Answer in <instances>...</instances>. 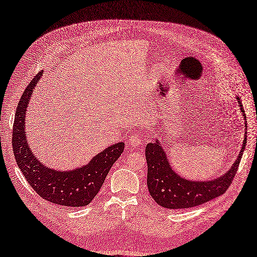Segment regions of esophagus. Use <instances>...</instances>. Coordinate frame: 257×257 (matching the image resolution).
I'll return each mask as SVG.
<instances>
[{
  "label": "esophagus",
  "instance_id": "1",
  "mask_svg": "<svg viewBox=\"0 0 257 257\" xmlns=\"http://www.w3.org/2000/svg\"><path fill=\"white\" fill-rule=\"evenodd\" d=\"M141 143H143V137H141L139 134H135L133 135L130 140H128V145L131 147H134V148H137L138 146L141 145Z\"/></svg>",
  "mask_w": 257,
  "mask_h": 257
}]
</instances>
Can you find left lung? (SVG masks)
Masks as SVG:
<instances>
[{
  "instance_id": "obj_1",
  "label": "left lung",
  "mask_w": 257,
  "mask_h": 257,
  "mask_svg": "<svg viewBox=\"0 0 257 257\" xmlns=\"http://www.w3.org/2000/svg\"><path fill=\"white\" fill-rule=\"evenodd\" d=\"M244 120V137L236 161L229 169L216 179L193 181L185 179L171 167L168 155L158 138L146 147L148 164L147 185L151 197L158 205L169 209L198 206L223 194L231 185L241 161L246 144V117L240 100L236 98Z\"/></svg>"
}]
</instances>
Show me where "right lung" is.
Masks as SVG:
<instances>
[{
	"instance_id": "obj_1",
	"label": "right lung",
	"mask_w": 257,
	"mask_h": 257,
	"mask_svg": "<svg viewBox=\"0 0 257 257\" xmlns=\"http://www.w3.org/2000/svg\"><path fill=\"white\" fill-rule=\"evenodd\" d=\"M42 75L40 71L32 79L18 104L13 130L16 162L32 188L44 200L63 206H86L100 191L106 175L124 150V143L107 147L87 165L72 170H55L38 161L26 138L25 118L31 95Z\"/></svg>"
}]
</instances>
